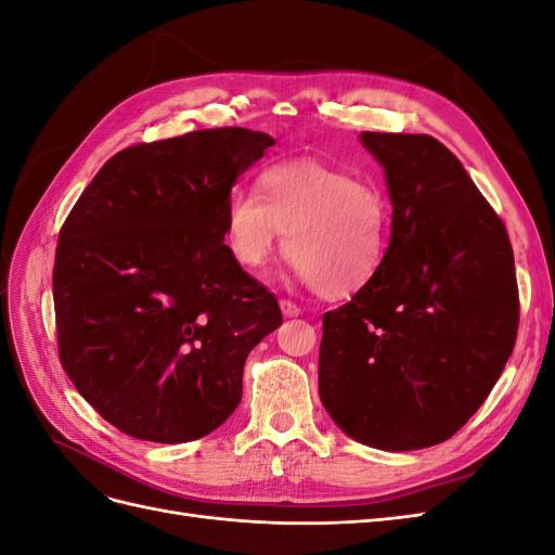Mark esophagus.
<instances>
[{
	"instance_id": "obj_1",
	"label": "esophagus",
	"mask_w": 555,
	"mask_h": 555,
	"mask_svg": "<svg viewBox=\"0 0 555 555\" xmlns=\"http://www.w3.org/2000/svg\"><path fill=\"white\" fill-rule=\"evenodd\" d=\"M280 310H282L284 317H298L300 314V308L294 304V300H287V298L280 300Z\"/></svg>"
}]
</instances>
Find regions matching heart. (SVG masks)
Returning a JSON list of instances; mask_svg holds the SVG:
<instances>
[{"instance_id":"b5f03b06","label":"heart","mask_w":555,"mask_h":555,"mask_svg":"<svg viewBox=\"0 0 555 555\" xmlns=\"http://www.w3.org/2000/svg\"><path fill=\"white\" fill-rule=\"evenodd\" d=\"M391 206L371 182L322 162L263 169L255 194L231 190L224 243L247 271H261L287 233L289 261L324 298H349L379 275L389 251Z\"/></svg>"}]
</instances>
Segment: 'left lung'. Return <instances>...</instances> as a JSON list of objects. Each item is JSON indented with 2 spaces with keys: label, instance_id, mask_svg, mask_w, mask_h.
<instances>
[{
  "label": "left lung",
  "instance_id": "8db88e82",
  "mask_svg": "<svg viewBox=\"0 0 555 555\" xmlns=\"http://www.w3.org/2000/svg\"><path fill=\"white\" fill-rule=\"evenodd\" d=\"M391 196L373 284L324 314L319 398L351 440L384 451L461 430L512 357L514 251L489 201L428 133L361 131Z\"/></svg>",
  "mask_w": 555,
  "mask_h": 555
}]
</instances>
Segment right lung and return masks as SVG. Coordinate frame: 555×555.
<instances>
[{
    "label": "right lung",
    "instance_id": "1",
    "mask_svg": "<svg viewBox=\"0 0 555 555\" xmlns=\"http://www.w3.org/2000/svg\"><path fill=\"white\" fill-rule=\"evenodd\" d=\"M271 145L243 127L131 145L66 217L53 271L60 361L131 438L178 444L220 428L247 354L282 324L275 296L224 245L227 194Z\"/></svg>",
    "mask_w": 555,
    "mask_h": 555
}]
</instances>
